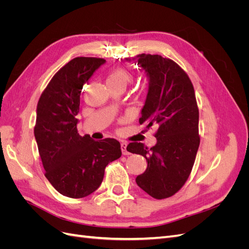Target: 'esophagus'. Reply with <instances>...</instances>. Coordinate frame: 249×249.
<instances>
[{"label":"esophagus","mask_w":249,"mask_h":249,"mask_svg":"<svg viewBox=\"0 0 249 249\" xmlns=\"http://www.w3.org/2000/svg\"><path fill=\"white\" fill-rule=\"evenodd\" d=\"M126 145L127 144L125 142H122V143H120V148H122V152H123L124 155H130V153L126 150Z\"/></svg>","instance_id":"obj_1"}]
</instances>
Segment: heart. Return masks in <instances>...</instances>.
Segmentation results:
<instances>
[{
	"mask_svg": "<svg viewBox=\"0 0 249 249\" xmlns=\"http://www.w3.org/2000/svg\"><path fill=\"white\" fill-rule=\"evenodd\" d=\"M133 81V76L130 71L125 70H116L112 71L107 78V84H116L126 86Z\"/></svg>",
	"mask_w": 249,
	"mask_h": 249,
	"instance_id": "obj_1",
	"label": "heart"
}]
</instances>
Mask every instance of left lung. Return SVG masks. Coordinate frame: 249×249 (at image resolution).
I'll list each match as a JSON object with an SVG mask.
<instances>
[{"label": "left lung", "instance_id": "8db88e82", "mask_svg": "<svg viewBox=\"0 0 249 249\" xmlns=\"http://www.w3.org/2000/svg\"><path fill=\"white\" fill-rule=\"evenodd\" d=\"M133 60L148 79L139 123L148 129L156 125L158 131L153 147L132 142L126 150L143 156L147 162L146 170L136 178L137 185L154 198H167L189 178L199 146V112L194 88L188 74L168 58L140 54Z\"/></svg>", "mask_w": 249, "mask_h": 249}]
</instances>
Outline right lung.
<instances>
[{
  "label": "right lung",
  "instance_id": "obj_1",
  "mask_svg": "<svg viewBox=\"0 0 249 249\" xmlns=\"http://www.w3.org/2000/svg\"><path fill=\"white\" fill-rule=\"evenodd\" d=\"M106 60L77 57L56 72L37 104L34 136L46 178L64 196L82 198L103 182L105 168L122 156L113 138L95 141L77 129L83 86Z\"/></svg>",
  "mask_w": 249,
  "mask_h": 249
}]
</instances>
